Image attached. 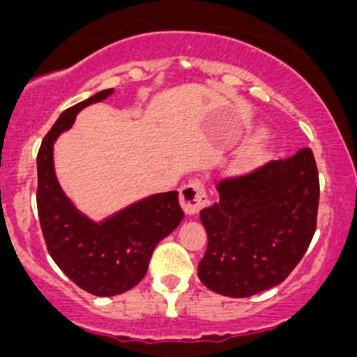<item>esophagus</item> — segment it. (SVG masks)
<instances>
[{
  "label": "esophagus",
  "instance_id": "1",
  "mask_svg": "<svg viewBox=\"0 0 357 357\" xmlns=\"http://www.w3.org/2000/svg\"><path fill=\"white\" fill-rule=\"evenodd\" d=\"M181 207L186 215H195L207 205V193L199 179L188 181L181 190Z\"/></svg>",
  "mask_w": 357,
  "mask_h": 357
}]
</instances>
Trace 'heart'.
Returning a JSON list of instances; mask_svg holds the SVG:
<instances>
[{
    "label": "heart",
    "mask_w": 357,
    "mask_h": 357,
    "mask_svg": "<svg viewBox=\"0 0 357 357\" xmlns=\"http://www.w3.org/2000/svg\"><path fill=\"white\" fill-rule=\"evenodd\" d=\"M257 158H259L257 153H254V152L245 153V155H242V157L238 158V160H236V167H238L240 171H242V169L252 167V165H254L255 162H257Z\"/></svg>",
    "instance_id": "b5f03b06"
}]
</instances>
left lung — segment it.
Segmentation results:
<instances>
[{
  "label": "left lung",
  "mask_w": 357,
  "mask_h": 357,
  "mask_svg": "<svg viewBox=\"0 0 357 357\" xmlns=\"http://www.w3.org/2000/svg\"><path fill=\"white\" fill-rule=\"evenodd\" d=\"M200 211L207 250L199 278L226 297H250L294 271L316 231L319 178L311 149L218 183Z\"/></svg>",
  "instance_id": "obj_1"
}]
</instances>
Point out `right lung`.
Masks as SVG:
<instances>
[{"label":"right lung","mask_w":357,"mask_h":357,"mask_svg":"<svg viewBox=\"0 0 357 357\" xmlns=\"http://www.w3.org/2000/svg\"><path fill=\"white\" fill-rule=\"evenodd\" d=\"M103 89L62 112L38 152V214L50 255L82 290L96 297L124 294L146 275L153 248L183 219L178 192H165L135 202L96 222L77 211L63 193L53 165V145L72 128L84 107L109 98Z\"/></svg>","instance_id":"add662e5"}]
</instances>
